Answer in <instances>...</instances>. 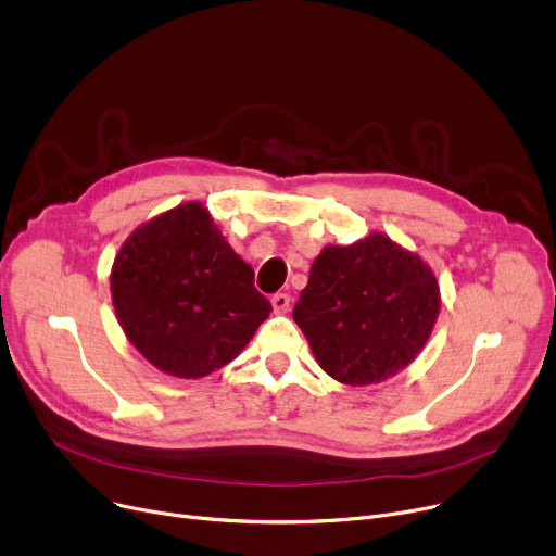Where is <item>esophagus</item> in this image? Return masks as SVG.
I'll return each instance as SVG.
<instances>
[{"instance_id":"34e87169","label":"esophagus","mask_w":556,"mask_h":556,"mask_svg":"<svg viewBox=\"0 0 556 556\" xmlns=\"http://www.w3.org/2000/svg\"><path fill=\"white\" fill-rule=\"evenodd\" d=\"M273 308H275V313H286L288 308H290V295H286V293H277V295H273Z\"/></svg>"}]
</instances>
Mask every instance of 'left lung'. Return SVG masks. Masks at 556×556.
<instances>
[{
	"label": "left lung",
	"mask_w": 556,
	"mask_h": 556,
	"mask_svg": "<svg viewBox=\"0 0 556 556\" xmlns=\"http://www.w3.org/2000/svg\"><path fill=\"white\" fill-rule=\"evenodd\" d=\"M442 308L428 263L381 231L327 245L311 266L293 317L336 381L383 383L426 346Z\"/></svg>",
	"instance_id": "left-lung-1"
}]
</instances>
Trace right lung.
<instances>
[{"instance_id": "add662e5", "label": "right lung", "mask_w": 556, "mask_h": 556, "mask_svg": "<svg viewBox=\"0 0 556 556\" xmlns=\"http://www.w3.org/2000/svg\"><path fill=\"white\" fill-rule=\"evenodd\" d=\"M110 293L130 344L175 378L231 363L273 311L254 270L195 200L130 233L114 256Z\"/></svg>"}]
</instances>
